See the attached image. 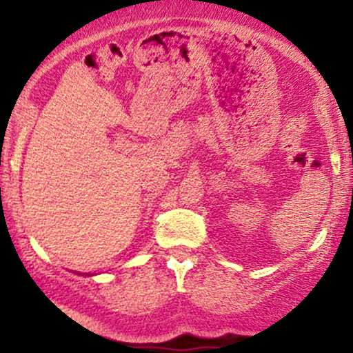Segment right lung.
Masks as SVG:
<instances>
[{"label": "right lung", "instance_id": "right-lung-1", "mask_svg": "<svg viewBox=\"0 0 353 353\" xmlns=\"http://www.w3.org/2000/svg\"><path fill=\"white\" fill-rule=\"evenodd\" d=\"M87 275H88V273H87Z\"/></svg>", "mask_w": 353, "mask_h": 353}]
</instances>
